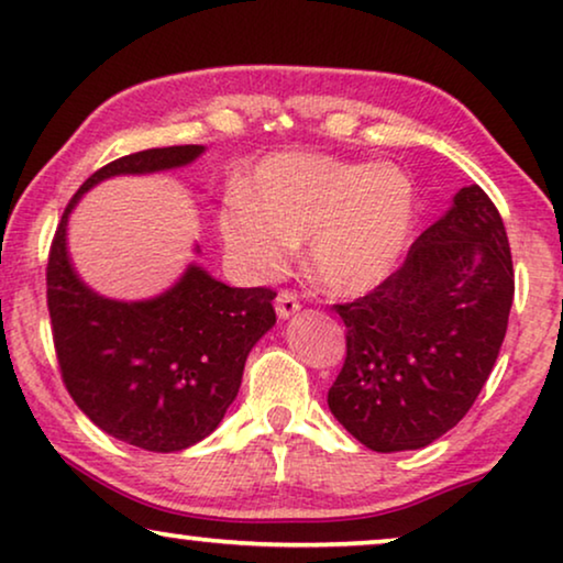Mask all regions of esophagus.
Segmentation results:
<instances>
[{
  "instance_id": "1",
  "label": "esophagus",
  "mask_w": 563,
  "mask_h": 563,
  "mask_svg": "<svg viewBox=\"0 0 563 563\" xmlns=\"http://www.w3.org/2000/svg\"><path fill=\"white\" fill-rule=\"evenodd\" d=\"M297 310H299L297 295H291L289 289H282L279 295H276V314H279V318H291Z\"/></svg>"
}]
</instances>
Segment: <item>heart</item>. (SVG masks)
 <instances>
[{"mask_svg":"<svg viewBox=\"0 0 563 563\" xmlns=\"http://www.w3.org/2000/svg\"><path fill=\"white\" fill-rule=\"evenodd\" d=\"M415 225V184L391 164H353L320 153H282L253 174V195L233 189L220 207L225 249L268 282L287 272L297 241L322 287L364 295L402 261Z\"/></svg>","mask_w":563,"mask_h":563,"instance_id":"heart-1","label":"heart"}]
</instances>
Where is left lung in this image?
<instances>
[{"instance_id":"obj_1","label":"left lung","mask_w":563,"mask_h":563,"mask_svg":"<svg viewBox=\"0 0 563 563\" xmlns=\"http://www.w3.org/2000/svg\"><path fill=\"white\" fill-rule=\"evenodd\" d=\"M512 295L503 218L472 184L379 287L333 305L345 361L328 389L330 412L379 453L415 451L449 433L489 379Z\"/></svg>"}]
</instances>
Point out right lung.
Instances as JSON below:
<instances>
[{"label":"right lung","mask_w":563,"mask_h":563,"mask_svg":"<svg viewBox=\"0 0 563 563\" xmlns=\"http://www.w3.org/2000/svg\"><path fill=\"white\" fill-rule=\"evenodd\" d=\"M202 145L130 153L81 184L66 205L45 266L51 333L68 395L87 418L137 449H189L220 426L245 358L276 322L268 287L235 289L189 266L148 302H114L84 287L66 256L68 212L97 181L195 161Z\"/></svg>","instance_id":"right-lung-1"}]
</instances>
